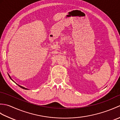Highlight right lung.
Masks as SVG:
<instances>
[{
    "label": "right lung",
    "instance_id": "right-lung-1",
    "mask_svg": "<svg viewBox=\"0 0 120 120\" xmlns=\"http://www.w3.org/2000/svg\"><path fill=\"white\" fill-rule=\"evenodd\" d=\"M8 75H9V77H10V78H11V80H12L13 81V82H14V81H13V79H12V78H11V77H10V75H9V74H8ZM15 83H16V85H17L18 86H19V87H21V88H22V89H25V90H28V89H27V88H25V87H23V86H20V85H18V84H17V83H16V82H15Z\"/></svg>",
    "mask_w": 120,
    "mask_h": 120
}]
</instances>
